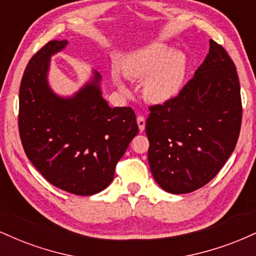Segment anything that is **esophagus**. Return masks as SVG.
Here are the masks:
<instances>
[{"mask_svg":"<svg viewBox=\"0 0 256 256\" xmlns=\"http://www.w3.org/2000/svg\"><path fill=\"white\" fill-rule=\"evenodd\" d=\"M137 124L138 128H140V131H143L146 128V118L143 116H137Z\"/></svg>","mask_w":256,"mask_h":256,"instance_id":"obj_1","label":"esophagus"}]
</instances>
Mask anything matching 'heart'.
<instances>
[{"label": "heart", "mask_w": 256, "mask_h": 256, "mask_svg": "<svg viewBox=\"0 0 256 256\" xmlns=\"http://www.w3.org/2000/svg\"><path fill=\"white\" fill-rule=\"evenodd\" d=\"M185 70V55L160 43L140 49L124 64L125 76L136 80H146L144 98L158 104L177 95L183 84ZM113 78L118 86L125 88V79L119 71L113 72Z\"/></svg>", "instance_id": "obj_1"}]
</instances>
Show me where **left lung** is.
<instances>
[{"mask_svg": "<svg viewBox=\"0 0 256 256\" xmlns=\"http://www.w3.org/2000/svg\"><path fill=\"white\" fill-rule=\"evenodd\" d=\"M148 161L171 194L195 192L218 174L238 140L242 100L236 66L224 46L210 52L177 96L149 107Z\"/></svg>", "mask_w": 256, "mask_h": 256, "instance_id": "left-lung-1", "label": "left lung"}]
</instances>
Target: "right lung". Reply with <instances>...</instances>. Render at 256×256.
Here are the masks:
<instances>
[{"instance_id":"1","label":"right lung","mask_w":256,"mask_h":256,"mask_svg":"<svg viewBox=\"0 0 256 256\" xmlns=\"http://www.w3.org/2000/svg\"><path fill=\"white\" fill-rule=\"evenodd\" d=\"M66 46V40H50L28 61L18 125L28 160L49 183L89 196L112 183L138 125L131 107L110 108L102 98L98 72L74 98H61L49 89V58Z\"/></svg>"}]
</instances>
